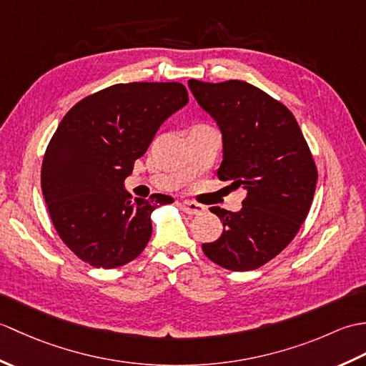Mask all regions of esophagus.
<instances>
[{
    "instance_id": "esophagus-1",
    "label": "esophagus",
    "mask_w": 366,
    "mask_h": 366,
    "mask_svg": "<svg viewBox=\"0 0 366 366\" xmlns=\"http://www.w3.org/2000/svg\"><path fill=\"white\" fill-rule=\"evenodd\" d=\"M181 207H182V211L189 215H199V214H203L206 209L203 204L193 203V201H182Z\"/></svg>"
}]
</instances>
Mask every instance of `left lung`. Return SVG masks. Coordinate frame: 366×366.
<instances>
[{"label":"left lung","instance_id":"obj_1","mask_svg":"<svg viewBox=\"0 0 366 366\" xmlns=\"http://www.w3.org/2000/svg\"><path fill=\"white\" fill-rule=\"evenodd\" d=\"M189 88L222 132L217 176L247 193L237 212L211 207L223 232L203 244V252L228 270L258 269L287 247L307 219L317 181L312 152L292 113L253 84L189 80Z\"/></svg>","mask_w":366,"mask_h":366}]
</instances>
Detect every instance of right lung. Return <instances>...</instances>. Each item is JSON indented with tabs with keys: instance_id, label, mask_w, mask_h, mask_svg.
Returning <instances> with one entry per match:
<instances>
[{
	"instance_id": "right-lung-1",
	"label": "right lung",
	"mask_w": 366,
	"mask_h": 366,
	"mask_svg": "<svg viewBox=\"0 0 366 366\" xmlns=\"http://www.w3.org/2000/svg\"><path fill=\"white\" fill-rule=\"evenodd\" d=\"M187 102L181 83H119L84 97L59 122L44 155L42 193L54 229L84 262L114 269L144 250L152 211L174 199L132 201L124 181Z\"/></svg>"
}]
</instances>
